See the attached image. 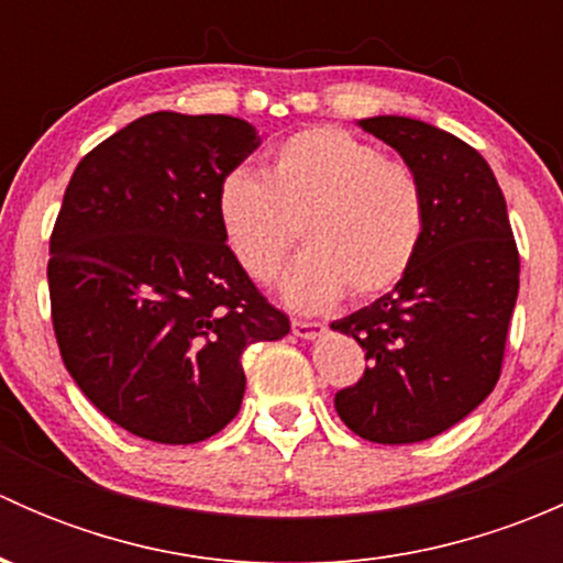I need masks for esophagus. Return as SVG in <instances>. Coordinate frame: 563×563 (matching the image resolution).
Here are the masks:
<instances>
[{"instance_id": "34e87169", "label": "esophagus", "mask_w": 563, "mask_h": 563, "mask_svg": "<svg viewBox=\"0 0 563 563\" xmlns=\"http://www.w3.org/2000/svg\"><path fill=\"white\" fill-rule=\"evenodd\" d=\"M291 332L297 334L299 340H316L327 332V327H323V323H316V321H299V318H294Z\"/></svg>"}]
</instances>
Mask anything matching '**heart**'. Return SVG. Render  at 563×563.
I'll return each instance as SVG.
<instances>
[{"label":"heart","mask_w":563,"mask_h":563,"mask_svg":"<svg viewBox=\"0 0 563 563\" xmlns=\"http://www.w3.org/2000/svg\"><path fill=\"white\" fill-rule=\"evenodd\" d=\"M214 212L242 272L272 283L299 240L308 253L283 280L291 308L382 297L413 264L424 231L417 174L340 128H308L266 155L261 176L231 172Z\"/></svg>","instance_id":"b5f03b06"}]
</instances>
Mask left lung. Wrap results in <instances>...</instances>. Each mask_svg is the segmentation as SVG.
<instances>
[{"label": "left lung", "instance_id": "obj_1", "mask_svg": "<svg viewBox=\"0 0 563 563\" xmlns=\"http://www.w3.org/2000/svg\"><path fill=\"white\" fill-rule=\"evenodd\" d=\"M417 174L424 231L402 280L334 332L365 349V376L340 389V419L376 444H417L468 417L501 376L520 258L485 157L408 117L360 119Z\"/></svg>", "mask_w": 563, "mask_h": 563}]
</instances>
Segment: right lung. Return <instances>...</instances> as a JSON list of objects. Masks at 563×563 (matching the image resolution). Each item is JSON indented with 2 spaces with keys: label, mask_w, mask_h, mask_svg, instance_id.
Here are the masks:
<instances>
[{
  "label": "right lung",
  "mask_w": 563,
  "mask_h": 563,
  "mask_svg": "<svg viewBox=\"0 0 563 563\" xmlns=\"http://www.w3.org/2000/svg\"><path fill=\"white\" fill-rule=\"evenodd\" d=\"M258 146L245 119L146 113L67 185L48 258L56 343L84 395L139 439L220 433L240 413L247 345L291 329L214 212L218 185Z\"/></svg>",
  "instance_id": "1"
}]
</instances>
